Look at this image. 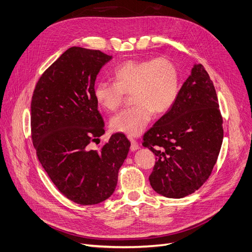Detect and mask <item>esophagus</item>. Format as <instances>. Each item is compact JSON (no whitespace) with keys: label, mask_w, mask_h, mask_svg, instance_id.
Returning a JSON list of instances; mask_svg holds the SVG:
<instances>
[{"label":"esophagus","mask_w":252,"mask_h":252,"mask_svg":"<svg viewBox=\"0 0 252 252\" xmlns=\"http://www.w3.org/2000/svg\"><path fill=\"white\" fill-rule=\"evenodd\" d=\"M129 139H130V143H131V146H130V150H131L132 152H133V151H136L139 148V146L136 143V140L133 139L132 137H129Z\"/></svg>","instance_id":"esophagus-1"}]
</instances>
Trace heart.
<instances>
[{
	"mask_svg": "<svg viewBox=\"0 0 252 252\" xmlns=\"http://www.w3.org/2000/svg\"><path fill=\"white\" fill-rule=\"evenodd\" d=\"M114 83L99 82L94 87L97 103L116 112L131 94L133 106L115 116L110 127L116 132L138 135L152 121L154 114H165L180 93V72L167 57L128 60L113 72Z\"/></svg>",
	"mask_w": 252,
	"mask_h": 252,
	"instance_id": "b5f03b06",
	"label": "heart"
}]
</instances>
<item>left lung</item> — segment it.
Here are the masks:
<instances>
[{
  "instance_id": "obj_1",
  "label": "left lung",
  "mask_w": 252,
  "mask_h": 252,
  "mask_svg": "<svg viewBox=\"0 0 252 252\" xmlns=\"http://www.w3.org/2000/svg\"><path fill=\"white\" fill-rule=\"evenodd\" d=\"M222 123L213 82L194 65L173 107L143 136L156 156L149 180L157 193L181 198L204 185L222 145Z\"/></svg>"
}]
</instances>
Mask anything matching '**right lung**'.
<instances>
[{
  "label": "right lung",
  "instance_id": "add662e5",
  "mask_svg": "<svg viewBox=\"0 0 252 252\" xmlns=\"http://www.w3.org/2000/svg\"><path fill=\"white\" fill-rule=\"evenodd\" d=\"M112 58L70 47L40 76L32 96L31 133L40 163L60 192L84 206L114 193L130 148L123 133L113 134L99 150L89 147L104 133L94 87Z\"/></svg>",
  "mask_w": 252,
  "mask_h": 252
}]
</instances>
